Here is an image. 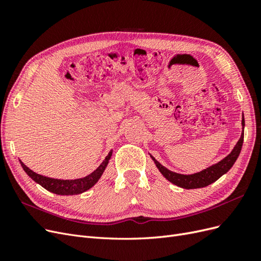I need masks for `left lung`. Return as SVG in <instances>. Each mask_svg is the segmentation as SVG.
<instances>
[{
	"mask_svg": "<svg viewBox=\"0 0 261 261\" xmlns=\"http://www.w3.org/2000/svg\"><path fill=\"white\" fill-rule=\"evenodd\" d=\"M242 126H243V132H242L241 138L239 139L238 144L235 145L231 153L227 154L224 159H222L220 162L213 164L211 167L204 169L198 173H194V174H191V175L178 174V173L172 172L167 168H164L163 165L160 164V162H158L152 155L150 156L152 158L153 162L155 163V167L159 169L161 174L174 185L179 186L181 188H186V189L206 187L212 183H215L218 178H220L223 174H225V173L233 167L236 159L239 158L242 150L243 141H244V126H245L244 115L242 118Z\"/></svg>",
	"mask_w": 261,
	"mask_h": 261,
	"instance_id": "left-lung-1",
	"label": "left lung"
}]
</instances>
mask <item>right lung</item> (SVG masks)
Segmentation results:
<instances>
[{"instance_id":"1","label":"right lung","mask_w":261,"mask_h":261,"mask_svg":"<svg viewBox=\"0 0 261 261\" xmlns=\"http://www.w3.org/2000/svg\"><path fill=\"white\" fill-rule=\"evenodd\" d=\"M111 155H112V150L109 152L103 162L99 165L97 170H94L89 175H87L83 178H77V179H58V178H51V177H46L40 174H37V173H35L28 167H26V165L23 164L20 160L19 161L23 171H25L27 174L36 181V183L45 188L46 191L57 195L68 196V195L82 194L86 191H88L89 188H91L94 184H96L99 180V178L101 177V175L103 174V172L109 163V160L111 159Z\"/></svg>"}]
</instances>
